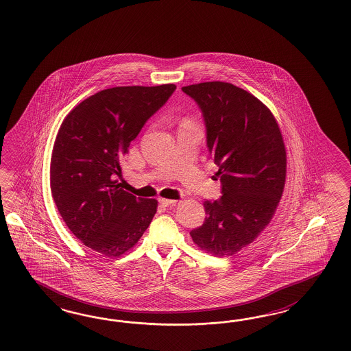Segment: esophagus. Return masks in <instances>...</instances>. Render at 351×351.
<instances>
[{"label": "esophagus", "instance_id": "1", "mask_svg": "<svg viewBox=\"0 0 351 351\" xmlns=\"http://www.w3.org/2000/svg\"><path fill=\"white\" fill-rule=\"evenodd\" d=\"M160 203L162 206H165V207H167V206H173V204H176L178 201L176 199H167V198H160Z\"/></svg>", "mask_w": 351, "mask_h": 351}]
</instances>
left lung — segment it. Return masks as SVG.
I'll return each instance as SVG.
<instances>
[{
    "label": "left lung",
    "instance_id": "obj_1",
    "mask_svg": "<svg viewBox=\"0 0 351 351\" xmlns=\"http://www.w3.org/2000/svg\"><path fill=\"white\" fill-rule=\"evenodd\" d=\"M201 109L207 149L221 197L204 201V223L193 242L216 256L252 243L276 213L286 181V149L276 118L257 97L213 81L181 87Z\"/></svg>",
    "mask_w": 351,
    "mask_h": 351
}]
</instances>
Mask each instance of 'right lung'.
<instances>
[{"label":"right lung","instance_id":"1","mask_svg":"<svg viewBox=\"0 0 351 351\" xmlns=\"http://www.w3.org/2000/svg\"><path fill=\"white\" fill-rule=\"evenodd\" d=\"M176 86H125L87 97L65 117L53 144L50 185L69 230L96 252L125 254L157 211L156 199L123 191L117 176L130 143Z\"/></svg>","mask_w":351,"mask_h":351}]
</instances>
